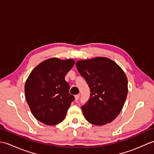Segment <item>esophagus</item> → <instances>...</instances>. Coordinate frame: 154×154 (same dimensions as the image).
I'll use <instances>...</instances> for the list:
<instances>
[{"mask_svg":"<svg viewBox=\"0 0 154 154\" xmlns=\"http://www.w3.org/2000/svg\"><path fill=\"white\" fill-rule=\"evenodd\" d=\"M79 97H80V94H76V95L75 96V100H77L78 99H79Z\"/></svg>","mask_w":154,"mask_h":154,"instance_id":"obj_1","label":"esophagus"}]
</instances>
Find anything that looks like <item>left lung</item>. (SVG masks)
I'll use <instances>...</instances> for the list:
<instances>
[{"instance_id":"8db88e82","label":"left lung","mask_w":154,"mask_h":154,"mask_svg":"<svg viewBox=\"0 0 154 154\" xmlns=\"http://www.w3.org/2000/svg\"><path fill=\"white\" fill-rule=\"evenodd\" d=\"M76 67L91 92L81 106L85 118L97 126L111 122L126 99L128 80L124 72L115 62L102 57L79 61Z\"/></svg>"}]
</instances>
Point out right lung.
Listing matches in <instances>:
<instances>
[{"mask_svg":"<svg viewBox=\"0 0 154 154\" xmlns=\"http://www.w3.org/2000/svg\"><path fill=\"white\" fill-rule=\"evenodd\" d=\"M73 60L51 58L35 67L25 83V96L32 113L38 120L54 126L63 120L71 103L65 75L73 67Z\"/></svg>","mask_w":154,"mask_h":154,"instance_id":"obj_1","label":"right lung"}]
</instances>
